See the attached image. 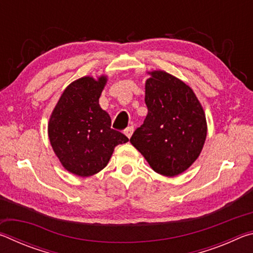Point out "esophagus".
<instances>
[{
	"mask_svg": "<svg viewBox=\"0 0 253 253\" xmlns=\"http://www.w3.org/2000/svg\"><path fill=\"white\" fill-rule=\"evenodd\" d=\"M132 131H134V127L129 126V127H127L125 130H124V134H125L128 137V138H130L131 135H132Z\"/></svg>",
	"mask_w": 253,
	"mask_h": 253,
	"instance_id": "1",
	"label": "esophagus"
}]
</instances>
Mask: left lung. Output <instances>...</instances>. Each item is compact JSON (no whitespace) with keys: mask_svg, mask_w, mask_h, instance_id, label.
<instances>
[{"mask_svg":"<svg viewBox=\"0 0 253 253\" xmlns=\"http://www.w3.org/2000/svg\"><path fill=\"white\" fill-rule=\"evenodd\" d=\"M151 76L145 85L148 114L130 143L156 173L175 176L199 157L207 138V121L187 84L164 71Z\"/></svg>","mask_w":253,"mask_h":253,"instance_id":"left-lung-1","label":"left lung"}]
</instances>
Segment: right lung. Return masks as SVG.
Wrapping results in <instances>:
<instances>
[{
  "mask_svg": "<svg viewBox=\"0 0 253 253\" xmlns=\"http://www.w3.org/2000/svg\"><path fill=\"white\" fill-rule=\"evenodd\" d=\"M106 77H84L70 84L60 97L49 122V138L67 170L90 176L108 164L115 147L128 142L111 128L109 115L99 106Z\"/></svg>",
  "mask_w": 253,
  "mask_h": 253,
  "instance_id": "1",
  "label": "right lung"
}]
</instances>
